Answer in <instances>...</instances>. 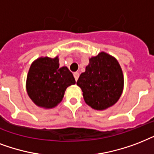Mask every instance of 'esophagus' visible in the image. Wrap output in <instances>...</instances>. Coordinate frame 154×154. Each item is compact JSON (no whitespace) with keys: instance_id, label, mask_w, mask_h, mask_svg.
<instances>
[{"instance_id":"obj_1","label":"esophagus","mask_w":154,"mask_h":154,"mask_svg":"<svg viewBox=\"0 0 154 154\" xmlns=\"http://www.w3.org/2000/svg\"><path fill=\"white\" fill-rule=\"evenodd\" d=\"M79 76V72H75V73H74V77H75V81L78 80Z\"/></svg>"}]
</instances>
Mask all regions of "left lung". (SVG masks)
<instances>
[{
  "label": "left lung",
  "mask_w": 154,
  "mask_h": 154,
  "mask_svg": "<svg viewBox=\"0 0 154 154\" xmlns=\"http://www.w3.org/2000/svg\"><path fill=\"white\" fill-rule=\"evenodd\" d=\"M77 85L82 89L87 104L96 110H103L115 104L121 96L122 70L115 58L101 52L89 59Z\"/></svg>",
  "instance_id": "8db88e82"
}]
</instances>
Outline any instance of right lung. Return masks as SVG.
<instances>
[{"label": "right lung", "mask_w": 154, "mask_h": 154, "mask_svg": "<svg viewBox=\"0 0 154 154\" xmlns=\"http://www.w3.org/2000/svg\"><path fill=\"white\" fill-rule=\"evenodd\" d=\"M75 83L73 74L66 66L59 67L58 57L39 58L29 70L26 90L39 107L51 108L60 103L66 88Z\"/></svg>", "instance_id": "1"}]
</instances>
